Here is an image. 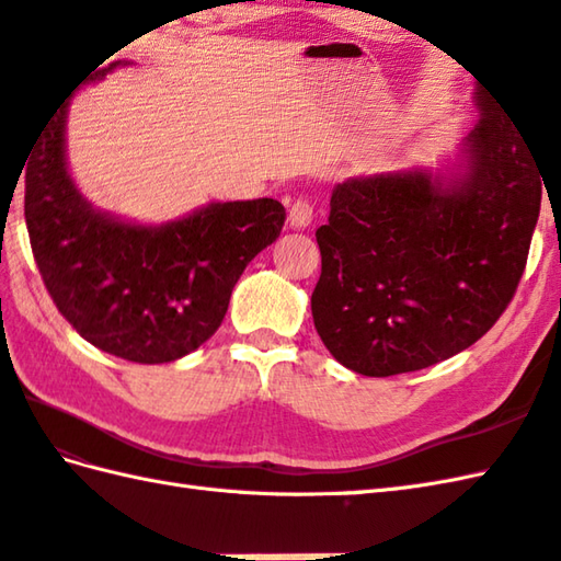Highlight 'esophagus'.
<instances>
[{"mask_svg": "<svg viewBox=\"0 0 561 561\" xmlns=\"http://www.w3.org/2000/svg\"><path fill=\"white\" fill-rule=\"evenodd\" d=\"M289 226L291 229H306V226H311V221H313V207L308 205L306 199H296L294 205H291V209H289Z\"/></svg>", "mask_w": 561, "mask_h": 561, "instance_id": "obj_1", "label": "esophagus"}]
</instances>
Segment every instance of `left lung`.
Wrapping results in <instances>:
<instances>
[{
  "instance_id": "obj_1",
  "label": "left lung",
  "mask_w": 561,
  "mask_h": 561,
  "mask_svg": "<svg viewBox=\"0 0 561 561\" xmlns=\"http://www.w3.org/2000/svg\"><path fill=\"white\" fill-rule=\"evenodd\" d=\"M478 123L436 165L335 185L316 231L313 323L362 376L420 371L468 350L514 299L540 217V163L523 129L472 93Z\"/></svg>"
}]
</instances>
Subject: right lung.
<instances>
[{
	"mask_svg": "<svg viewBox=\"0 0 561 561\" xmlns=\"http://www.w3.org/2000/svg\"><path fill=\"white\" fill-rule=\"evenodd\" d=\"M69 103L47 117L26 163V226L45 287L93 347L137 364L183 359L217 332L236 282L277 241L287 211L272 197L211 199L141 224L93 207L69 171Z\"/></svg>",
	"mask_w": 561,
	"mask_h": 561,
	"instance_id": "obj_1",
	"label": "right lung"
}]
</instances>
